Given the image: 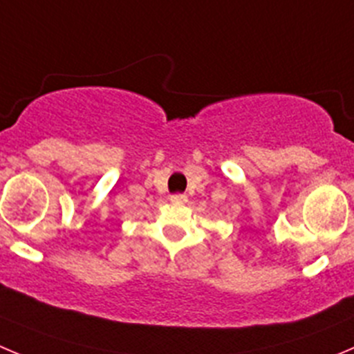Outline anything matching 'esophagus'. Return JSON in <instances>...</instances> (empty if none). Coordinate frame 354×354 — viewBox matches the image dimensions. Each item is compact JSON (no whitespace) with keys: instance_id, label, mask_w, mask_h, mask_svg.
Listing matches in <instances>:
<instances>
[{"instance_id":"34e87169","label":"esophagus","mask_w":354,"mask_h":354,"mask_svg":"<svg viewBox=\"0 0 354 354\" xmlns=\"http://www.w3.org/2000/svg\"><path fill=\"white\" fill-rule=\"evenodd\" d=\"M171 202H174V204H183V202H187V195L183 194L171 195Z\"/></svg>"}]
</instances>
